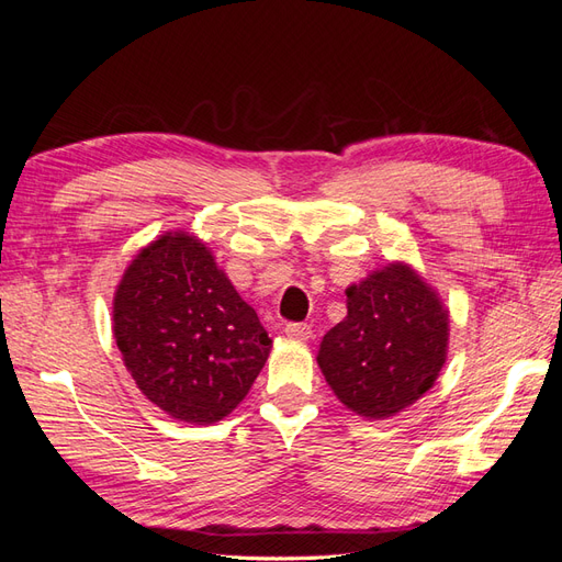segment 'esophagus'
Returning <instances> with one entry per match:
<instances>
[{
  "instance_id": "esophagus-1",
  "label": "esophagus",
  "mask_w": 562,
  "mask_h": 562,
  "mask_svg": "<svg viewBox=\"0 0 562 562\" xmlns=\"http://www.w3.org/2000/svg\"><path fill=\"white\" fill-rule=\"evenodd\" d=\"M283 333L285 337L295 339V342H307V339H312V328L307 323H288Z\"/></svg>"
}]
</instances>
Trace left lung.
<instances>
[{
    "mask_svg": "<svg viewBox=\"0 0 562 562\" xmlns=\"http://www.w3.org/2000/svg\"><path fill=\"white\" fill-rule=\"evenodd\" d=\"M347 316L321 339L318 368L363 419H389L436 384L448 359L450 314L438 291L401 260L347 288Z\"/></svg>",
    "mask_w": 562,
    "mask_h": 562,
    "instance_id": "obj_1",
    "label": "left lung"
}]
</instances>
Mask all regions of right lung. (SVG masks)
I'll return each mask as SVG.
<instances>
[{"mask_svg":"<svg viewBox=\"0 0 562 562\" xmlns=\"http://www.w3.org/2000/svg\"><path fill=\"white\" fill-rule=\"evenodd\" d=\"M112 333L133 382L166 415L225 419L265 368L271 339L215 255L192 232H166L124 269Z\"/></svg>","mask_w":562,"mask_h":562,"instance_id":"obj_1","label":"right lung"}]
</instances>
